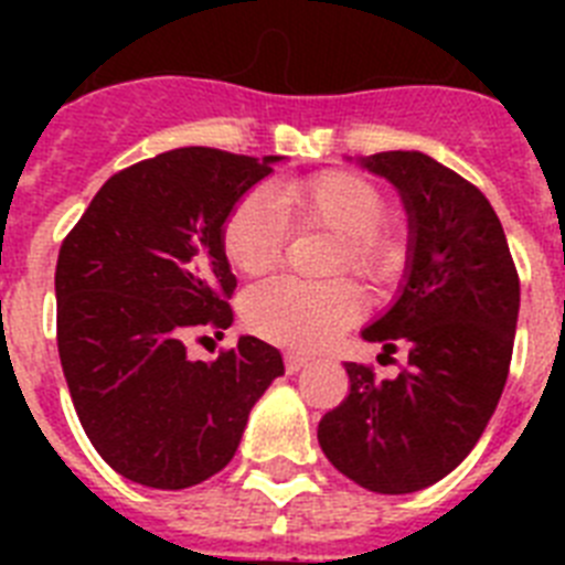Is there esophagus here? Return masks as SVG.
<instances>
[{"label": "esophagus", "instance_id": "obj_1", "mask_svg": "<svg viewBox=\"0 0 565 565\" xmlns=\"http://www.w3.org/2000/svg\"><path fill=\"white\" fill-rule=\"evenodd\" d=\"M308 364L306 356H299V353H286V371L288 373H299Z\"/></svg>", "mask_w": 565, "mask_h": 565}]
</instances>
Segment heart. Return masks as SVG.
Segmentation results:
<instances>
[{
	"label": "heart",
	"instance_id": "obj_1",
	"mask_svg": "<svg viewBox=\"0 0 565 565\" xmlns=\"http://www.w3.org/2000/svg\"><path fill=\"white\" fill-rule=\"evenodd\" d=\"M387 198L359 172L328 169L299 181L274 183L239 194L221 226V248L239 274H263L277 266L288 223L333 232L331 268L344 266L382 282L402 263V243L384 226ZM362 313V297L351 279L322 282L268 279L248 288L243 319L248 331L291 351H319Z\"/></svg>",
	"mask_w": 565,
	"mask_h": 565
}]
</instances>
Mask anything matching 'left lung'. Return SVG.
Wrapping results in <instances>:
<instances>
[{"instance_id":"obj_1","label":"left lung","mask_w":565,"mask_h":565,"mask_svg":"<svg viewBox=\"0 0 565 565\" xmlns=\"http://www.w3.org/2000/svg\"><path fill=\"white\" fill-rule=\"evenodd\" d=\"M362 167L402 194L411 266L391 311L362 337L391 356L396 379L348 362L351 393L319 422V447L359 487L404 495L441 481L481 438L503 393L515 344L521 279L495 209L461 174L424 152H376Z\"/></svg>"}]
</instances>
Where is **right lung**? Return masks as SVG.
Instances as JSON below:
<instances>
[{"label": "right lung", "mask_w": 565, "mask_h": 565, "mask_svg": "<svg viewBox=\"0 0 565 565\" xmlns=\"http://www.w3.org/2000/svg\"><path fill=\"white\" fill-rule=\"evenodd\" d=\"M277 161L212 147L154 154L113 174L58 248L64 379L98 456L129 481L186 489L221 472L286 371L254 337L214 362L186 356L192 333L232 326L223 217Z\"/></svg>", "instance_id": "obj_1"}]
</instances>
